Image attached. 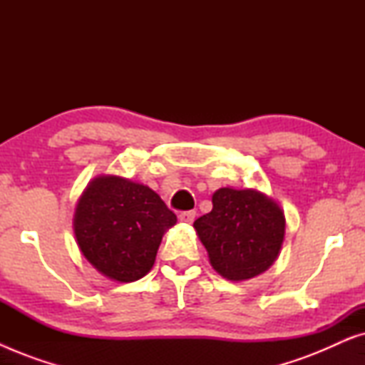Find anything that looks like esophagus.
<instances>
[{"label": "esophagus", "mask_w": 365, "mask_h": 365, "mask_svg": "<svg viewBox=\"0 0 365 365\" xmlns=\"http://www.w3.org/2000/svg\"><path fill=\"white\" fill-rule=\"evenodd\" d=\"M196 219V211H184L179 214V221L184 224H191Z\"/></svg>", "instance_id": "1"}]
</instances>
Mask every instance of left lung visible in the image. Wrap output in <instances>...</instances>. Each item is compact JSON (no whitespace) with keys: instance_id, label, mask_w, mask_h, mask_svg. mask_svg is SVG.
I'll return each mask as SVG.
<instances>
[{"instance_id":"1","label":"left lung","mask_w":365,"mask_h":365,"mask_svg":"<svg viewBox=\"0 0 365 365\" xmlns=\"http://www.w3.org/2000/svg\"><path fill=\"white\" fill-rule=\"evenodd\" d=\"M194 229L214 271L239 282L272 266L286 236V217L257 189L221 187L212 194V211L196 219Z\"/></svg>"}]
</instances>
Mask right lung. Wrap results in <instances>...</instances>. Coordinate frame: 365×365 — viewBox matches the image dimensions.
I'll return each mask as SVG.
<instances>
[{
	"label": "right lung",
	"instance_id": "add662e5",
	"mask_svg": "<svg viewBox=\"0 0 365 365\" xmlns=\"http://www.w3.org/2000/svg\"><path fill=\"white\" fill-rule=\"evenodd\" d=\"M178 222L159 194L141 182L101 174L88 184L74 209L79 251L116 282H134L154 266L164 232Z\"/></svg>",
	"mask_w": 365,
	"mask_h": 365
}]
</instances>
